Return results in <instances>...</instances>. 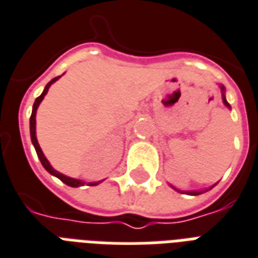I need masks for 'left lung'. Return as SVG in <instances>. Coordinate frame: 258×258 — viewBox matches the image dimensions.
<instances>
[{"mask_svg": "<svg viewBox=\"0 0 258 258\" xmlns=\"http://www.w3.org/2000/svg\"><path fill=\"white\" fill-rule=\"evenodd\" d=\"M221 90H222V100H223V104H225L226 107L227 108H230V104L227 103V100H226V96H225V86H222L221 85ZM173 188V189H176V190H178V192H181V194H186V195H194V196H196V195H200V194H203V192H206V190H208V189H211V188H208V189H206V190H180V189H177V188H174V186L173 185H170Z\"/></svg>", "mask_w": 258, "mask_h": 258, "instance_id": "obj_1", "label": "left lung"}]
</instances>
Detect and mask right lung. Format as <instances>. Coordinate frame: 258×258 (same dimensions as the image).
I'll return each mask as SVG.
<instances>
[{
	"instance_id": "right-lung-1",
	"label": "right lung",
	"mask_w": 258,
	"mask_h": 258,
	"mask_svg": "<svg viewBox=\"0 0 258 258\" xmlns=\"http://www.w3.org/2000/svg\"><path fill=\"white\" fill-rule=\"evenodd\" d=\"M59 77H55V78H52L48 84L46 85V88H44V90H43V93L39 96V97L35 100V103H33V107H32V115H31V119H29V130H31V141H32V145L35 146V150H36V154L37 157H39V160H40V162H42V165L44 166V169H46L47 172L51 173L52 176L58 177L59 180L62 182H64L66 185L69 186H73V188H76V186H81L84 185V184H86V182L81 181V180H77V178H72V177H68L64 176V174H62V173L56 172L52 166L50 165V162H48V160H47L46 157H44V154H43L42 149H40V146H39V143H37V139H36V111H37V107H39V104L42 103V100L44 98V96L47 94V92H48V89H50L51 84H54L56 80H58ZM101 181H97V182H88L86 185H97V184H100Z\"/></svg>"
}]
</instances>
